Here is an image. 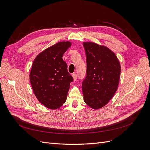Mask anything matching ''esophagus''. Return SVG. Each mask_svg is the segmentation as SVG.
<instances>
[{
	"label": "esophagus",
	"instance_id": "1",
	"mask_svg": "<svg viewBox=\"0 0 150 150\" xmlns=\"http://www.w3.org/2000/svg\"><path fill=\"white\" fill-rule=\"evenodd\" d=\"M72 77H73V79H74V81H76V79H77V77H78V76H77V74L75 73V72H74V73L72 74Z\"/></svg>",
	"mask_w": 150,
	"mask_h": 150
}]
</instances>
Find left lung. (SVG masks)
Masks as SVG:
<instances>
[{
    "label": "left lung",
    "mask_w": 150,
    "mask_h": 150,
    "mask_svg": "<svg viewBox=\"0 0 150 150\" xmlns=\"http://www.w3.org/2000/svg\"><path fill=\"white\" fill-rule=\"evenodd\" d=\"M86 76L82 82L84 102L94 110L105 106L114 96L121 74L120 63L115 54L105 46L84 42Z\"/></svg>",
    "instance_id": "1"
}]
</instances>
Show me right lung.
<instances>
[{
    "label": "right lung",
    "instance_id": "1",
    "mask_svg": "<svg viewBox=\"0 0 150 150\" xmlns=\"http://www.w3.org/2000/svg\"><path fill=\"white\" fill-rule=\"evenodd\" d=\"M70 42H60L48 47L35 58L30 72V81L35 96L44 106L55 110L66 101L73 81L62 59Z\"/></svg>",
    "mask_w": 150,
    "mask_h": 150
}]
</instances>
